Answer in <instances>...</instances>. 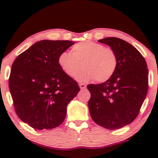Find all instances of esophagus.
Wrapping results in <instances>:
<instances>
[{
	"label": "esophagus",
	"mask_w": 158,
	"mask_h": 158,
	"mask_svg": "<svg viewBox=\"0 0 158 158\" xmlns=\"http://www.w3.org/2000/svg\"><path fill=\"white\" fill-rule=\"evenodd\" d=\"M79 88H80L81 90H84L86 88V85L83 84V83H79Z\"/></svg>",
	"instance_id": "1"
}]
</instances>
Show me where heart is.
<instances>
[{
  "label": "heart",
  "mask_w": 158,
  "mask_h": 158,
  "mask_svg": "<svg viewBox=\"0 0 158 158\" xmlns=\"http://www.w3.org/2000/svg\"><path fill=\"white\" fill-rule=\"evenodd\" d=\"M58 64L62 71L71 78L77 77L83 66L84 70L77 77L81 82L94 79L103 82L115 73L118 59L113 49L94 41H85L73 45L71 53L61 52L58 58Z\"/></svg>",
  "instance_id": "obj_1"
}]
</instances>
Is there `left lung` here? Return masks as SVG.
Listing matches in <instances>:
<instances>
[{
    "label": "left lung",
    "instance_id": "obj_1",
    "mask_svg": "<svg viewBox=\"0 0 158 158\" xmlns=\"http://www.w3.org/2000/svg\"><path fill=\"white\" fill-rule=\"evenodd\" d=\"M98 41L109 45L118 64L110 79L87 86L90 92L88 108L93 120L108 129L120 128L138 116L148 88V70L141 53L124 40L116 37Z\"/></svg>",
    "mask_w": 158,
    "mask_h": 158
}]
</instances>
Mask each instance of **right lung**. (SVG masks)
<instances>
[{"mask_svg":"<svg viewBox=\"0 0 158 158\" xmlns=\"http://www.w3.org/2000/svg\"><path fill=\"white\" fill-rule=\"evenodd\" d=\"M74 44L42 40L17 56L12 65L9 88L15 113L35 129H52L63 123L68 103L80 90L62 71L58 58Z\"/></svg>","mask_w":158,"mask_h":158,"instance_id":"add662e5","label":"right lung"}]
</instances>
